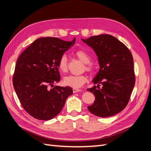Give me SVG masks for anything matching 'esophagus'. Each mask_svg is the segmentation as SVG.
Here are the masks:
<instances>
[{
  "label": "esophagus",
  "mask_w": 151,
  "mask_h": 151,
  "mask_svg": "<svg viewBox=\"0 0 151 151\" xmlns=\"http://www.w3.org/2000/svg\"><path fill=\"white\" fill-rule=\"evenodd\" d=\"M82 91L81 89H77V88H74V89H73V92H74V93H77V92H79V91Z\"/></svg>",
  "instance_id": "1"
}]
</instances>
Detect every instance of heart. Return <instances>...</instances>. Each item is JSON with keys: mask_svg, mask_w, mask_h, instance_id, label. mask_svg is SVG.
I'll use <instances>...</instances> for the list:
<instances>
[{"mask_svg": "<svg viewBox=\"0 0 151 151\" xmlns=\"http://www.w3.org/2000/svg\"><path fill=\"white\" fill-rule=\"evenodd\" d=\"M75 55L81 61L86 64V70H90L92 68L89 64L91 61V57L84 50H79L75 52ZM58 67L59 70L62 72H65L67 70V58L65 55H63L60 58L58 61ZM88 80L87 76L85 75L75 76L70 75L65 77L63 78V83L65 85L72 87L74 88H80L83 86Z\"/></svg>", "mask_w": 151, "mask_h": 151, "instance_id": "b5f03b06", "label": "heart"}]
</instances>
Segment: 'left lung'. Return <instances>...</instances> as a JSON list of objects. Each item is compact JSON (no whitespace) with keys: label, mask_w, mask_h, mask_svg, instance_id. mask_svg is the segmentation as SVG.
<instances>
[{"label":"left lung","mask_w":151,"mask_h":151,"mask_svg":"<svg viewBox=\"0 0 151 151\" xmlns=\"http://www.w3.org/2000/svg\"><path fill=\"white\" fill-rule=\"evenodd\" d=\"M81 40L93 48L99 65L92 81L97 86L87 89L95 96L94 103L88 106V110L99 117L115 115L126 107L134 88L132 55L124 44L111 35H100Z\"/></svg>","instance_id":"8db88e82"}]
</instances>
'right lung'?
Masks as SVG:
<instances>
[{
    "label": "right lung",
    "instance_id": "obj_1",
    "mask_svg": "<svg viewBox=\"0 0 151 151\" xmlns=\"http://www.w3.org/2000/svg\"><path fill=\"white\" fill-rule=\"evenodd\" d=\"M76 42L58 38H40L31 43L17 58L13 86L26 111L38 120L55 117L72 94L70 87L56 86L60 79L58 61Z\"/></svg>",
    "mask_w": 151,
    "mask_h": 151
}]
</instances>
